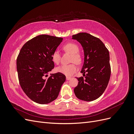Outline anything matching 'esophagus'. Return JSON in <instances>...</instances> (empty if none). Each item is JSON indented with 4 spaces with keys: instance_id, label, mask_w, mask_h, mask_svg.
Returning <instances> with one entry per match:
<instances>
[{
    "instance_id": "esophagus-1",
    "label": "esophagus",
    "mask_w": 134,
    "mask_h": 134,
    "mask_svg": "<svg viewBox=\"0 0 134 134\" xmlns=\"http://www.w3.org/2000/svg\"><path fill=\"white\" fill-rule=\"evenodd\" d=\"M66 79L67 80H70V79H71V77H70V76H66Z\"/></svg>"
}]
</instances>
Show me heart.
<instances>
[{
    "label": "heart",
    "instance_id": "heart-1",
    "mask_svg": "<svg viewBox=\"0 0 134 134\" xmlns=\"http://www.w3.org/2000/svg\"><path fill=\"white\" fill-rule=\"evenodd\" d=\"M63 50L71 54L70 62H74L78 64H81L82 62V56L79 53V48L76 44L74 43H68L64 44L63 47ZM61 56L60 52L56 50L54 51L51 55V59L54 63L59 64L60 62ZM71 63L69 65H62L55 69L56 72H60L66 76H70L73 74L78 70V67L74 63Z\"/></svg>",
    "mask_w": 134,
    "mask_h": 134
}]
</instances>
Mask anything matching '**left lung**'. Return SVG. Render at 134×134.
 I'll return each instance as SVG.
<instances>
[{"mask_svg":"<svg viewBox=\"0 0 134 134\" xmlns=\"http://www.w3.org/2000/svg\"><path fill=\"white\" fill-rule=\"evenodd\" d=\"M72 37L82 44L84 54L80 72L85 78H77L79 82L74 93L79 99L94 100L103 94L110 78L109 51L101 40L89 34L82 32Z\"/></svg>","mask_w":134,"mask_h":134,"instance_id":"8db88e82","label":"left lung"}]
</instances>
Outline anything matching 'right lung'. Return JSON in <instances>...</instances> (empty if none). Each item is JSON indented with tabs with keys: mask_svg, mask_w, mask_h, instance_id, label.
<instances>
[{
	"mask_svg": "<svg viewBox=\"0 0 134 134\" xmlns=\"http://www.w3.org/2000/svg\"><path fill=\"white\" fill-rule=\"evenodd\" d=\"M63 38L47 35L36 36L22 46L17 59L19 84L23 92L35 102L47 104L57 98L64 74L48 73L54 68L51 55Z\"/></svg>",
	"mask_w": 134,
	"mask_h": 134,
	"instance_id": "right-lung-1",
	"label": "right lung"
}]
</instances>
